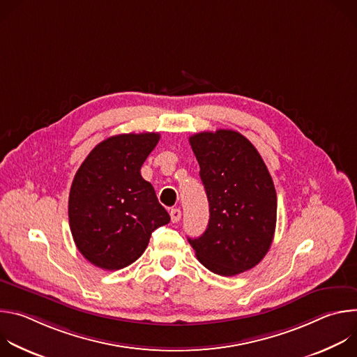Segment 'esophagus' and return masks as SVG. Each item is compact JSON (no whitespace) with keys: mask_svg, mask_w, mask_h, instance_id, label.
Wrapping results in <instances>:
<instances>
[{"mask_svg":"<svg viewBox=\"0 0 357 357\" xmlns=\"http://www.w3.org/2000/svg\"><path fill=\"white\" fill-rule=\"evenodd\" d=\"M181 216H182V213H181V209H172L171 211V220H172V223H178L179 220H181Z\"/></svg>","mask_w":357,"mask_h":357,"instance_id":"1","label":"esophagus"}]
</instances>
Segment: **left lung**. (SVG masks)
<instances>
[{
    "label": "left lung",
    "instance_id": "left-lung-1",
    "mask_svg": "<svg viewBox=\"0 0 357 357\" xmlns=\"http://www.w3.org/2000/svg\"><path fill=\"white\" fill-rule=\"evenodd\" d=\"M209 200L208 229L188 238L197 260L233 277L256 267L271 247L277 222L273 178L256 149L233 130L189 137Z\"/></svg>",
    "mask_w": 357,
    "mask_h": 357
}]
</instances>
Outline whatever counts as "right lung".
Segmentation results:
<instances>
[{
  "label": "right lung",
  "instance_id": "1",
  "mask_svg": "<svg viewBox=\"0 0 357 357\" xmlns=\"http://www.w3.org/2000/svg\"><path fill=\"white\" fill-rule=\"evenodd\" d=\"M158 132L120 134L97 144L77 169L69 193V225L77 250L98 268L114 271L145 251L151 233L171 218L141 167Z\"/></svg>",
  "mask_w": 357,
  "mask_h": 357
}]
</instances>
